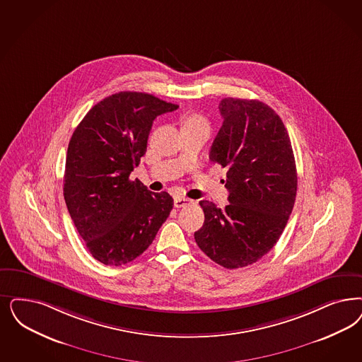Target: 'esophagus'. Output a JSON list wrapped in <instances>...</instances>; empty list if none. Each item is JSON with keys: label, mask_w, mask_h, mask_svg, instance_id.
Instances as JSON below:
<instances>
[{"label": "esophagus", "mask_w": 362, "mask_h": 362, "mask_svg": "<svg viewBox=\"0 0 362 362\" xmlns=\"http://www.w3.org/2000/svg\"><path fill=\"white\" fill-rule=\"evenodd\" d=\"M191 203H192V200L185 198V197H175L174 198V206L175 207H177V209L188 206V204H191Z\"/></svg>", "instance_id": "34e87169"}]
</instances>
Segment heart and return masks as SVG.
Masks as SVG:
<instances>
[{
	"label": "heart",
	"instance_id": "heart-1",
	"mask_svg": "<svg viewBox=\"0 0 362 362\" xmlns=\"http://www.w3.org/2000/svg\"><path fill=\"white\" fill-rule=\"evenodd\" d=\"M199 123H204V122L202 120V117H199V116H189L188 119H186L185 125L199 124Z\"/></svg>",
	"mask_w": 362,
	"mask_h": 362
}]
</instances>
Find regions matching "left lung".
Wrapping results in <instances>:
<instances>
[{
	"mask_svg": "<svg viewBox=\"0 0 362 362\" xmlns=\"http://www.w3.org/2000/svg\"><path fill=\"white\" fill-rule=\"evenodd\" d=\"M223 124L210 160L227 170L228 204L200 200L204 223L194 237L199 249L226 269L259 261L274 247L293 211L297 170L281 117L259 100L219 103Z\"/></svg>",
	"mask_w": 362,
	"mask_h": 362,
	"instance_id": "1",
	"label": "left lung"
}]
</instances>
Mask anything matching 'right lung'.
Returning a JSON list of instances; mask_svg holds the SVG:
<instances>
[{"label":"right lung","instance_id":"1","mask_svg":"<svg viewBox=\"0 0 362 362\" xmlns=\"http://www.w3.org/2000/svg\"><path fill=\"white\" fill-rule=\"evenodd\" d=\"M179 105L141 92L101 100L71 137L64 199L95 259L108 266L134 261L148 249L174 206L129 174L147 151L153 120Z\"/></svg>","mask_w":362,"mask_h":362}]
</instances>
